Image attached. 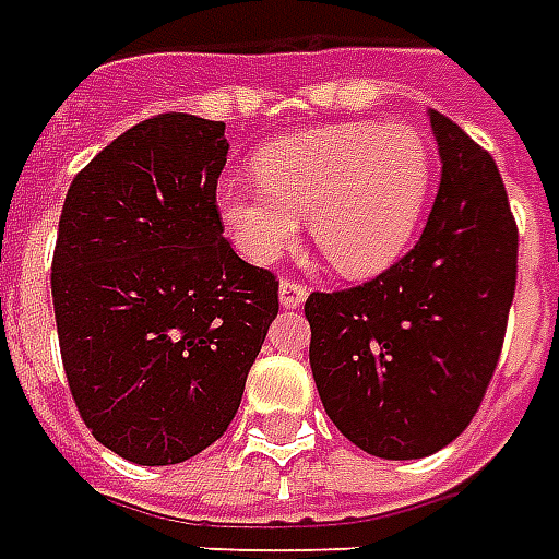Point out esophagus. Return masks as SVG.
Here are the masks:
<instances>
[{
  "label": "esophagus",
  "mask_w": 559,
  "mask_h": 559,
  "mask_svg": "<svg viewBox=\"0 0 559 559\" xmlns=\"http://www.w3.org/2000/svg\"><path fill=\"white\" fill-rule=\"evenodd\" d=\"M309 297V288L304 283H295V280H283L280 283V304L283 309H300Z\"/></svg>",
  "instance_id": "obj_1"
}]
</instances>
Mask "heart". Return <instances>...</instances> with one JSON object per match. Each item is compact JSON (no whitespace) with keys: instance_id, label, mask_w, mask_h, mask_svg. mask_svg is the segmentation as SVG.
Returning <instances> with one entry per match:
<instances>
[{"instance_id":"b5f03b06","label":"heart","mask_w":559,"mask_h":559,"mask_svg":"<svg viewBox=\"0 0 559 559\" xmlns=\"http://www.w3.org/2000/svg\"><path fill=\"white\" fill-rule=\"evenodd\" d=\"M430 150L404 123H342L264 146L255 188H217L235 247L267 264L295 247L300 224L338 274L371 276L404 253L430 191Z\"/></svg>"}]
</instances>
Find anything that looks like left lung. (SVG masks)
<instances>
[{
	"instance_id": "1",
	"label": "left lung",
	"mask_w": 559,
	"mask_h": 559,
	"mask_svg": "<svg viewBox=\"0 0 559 559\" xmlns=\"http://www.w3.org/2000/svg\"><path fill=\"white\" fill-rule=\"evenodd\" d=\"M430 126L442 182L418 245L368 283L306 300L321 404L383 460L430 456L468 427L515 295L519 229L495 158L439 111Z\"/></svg>"
}]
</instances>
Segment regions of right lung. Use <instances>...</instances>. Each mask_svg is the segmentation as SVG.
Here are the masks:
<instances>
[{
  "label": "right lung",
  "instance_id": "add662e5",
  "mask_svg": "<svg viewBox=\"0 0 559 559\" xmlns=\"http://www.w3.org/2000/svg\"><path fill=\"white\" fill-rule=\"evenodd\" d=\"M221 120L150 117L67 191L52 255L64 374L82 421L138 465L226 433L280 312V283L224 238Z\"/></svg>",
  "mask_w": 559,
  "mask_h": 559
}]
</instances>
